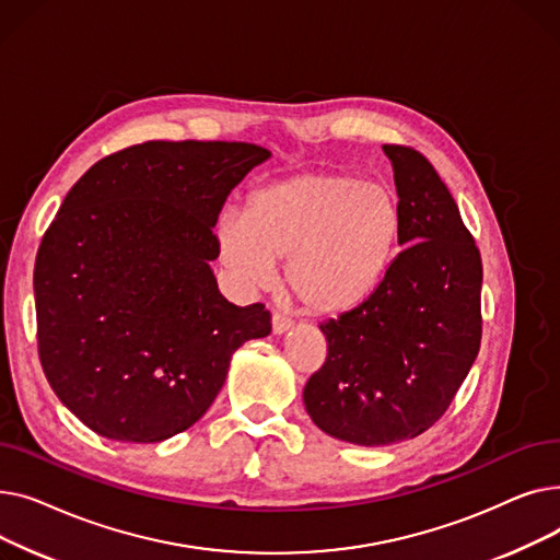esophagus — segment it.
<instances>
[{
  "instance_id": "esophagus-1",
  "label": "esophagus",
  "mask_w": 560,
  "mask_h": 560,
  "mask_svg": "<svg viewBox=\"0 0 560 560\" xmlns=\"http://www.w3.org/2000/svg\"><path fill=\"white\" fill-rule=\"evenodd\" d=\"M290 327H292V319H290L288 313H283V311H275V313H272V331H275V334H283V331H288Z\"/></svg>"
}]
</instances>
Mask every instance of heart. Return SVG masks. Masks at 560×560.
<instances>
[{"mask_svg":"<svg viewBox=\"0 0 560 560\" xmlns=\"http://www.w3.org/2000/svg\"><path fill=\"white\" fill-rule=\"evenodd\" d=\"M399 238L397 197L354 174L304 172L256 188L245 215L220 220V254L229 272L262 285L285 262L298 302L319 315L365 304L386 279Z\"/></svg>","mask_w":560,"mask_h":560,"instance_id":"1","label":"heart"}]
</instances>
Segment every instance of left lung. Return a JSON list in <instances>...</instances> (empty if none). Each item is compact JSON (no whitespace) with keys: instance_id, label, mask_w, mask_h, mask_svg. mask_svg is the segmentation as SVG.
Masks as SVG:
<instances>
[{"instance_id":"1","label":"left lung","mask_w":560,"mask_h":560,"mask_svg":"<svg viewBox=\"0 0 560 560\" xmlns=\"http://www.w3.org/2000/svg\"><path fill=\"white\" fill-rule=\"evenodd\" d=\"M384 152L395 170L401 252L365 304L322 322L327 361L304 388L313 422L363 447L416 438L443 418L483 327L481 254L450 188L413 147Z\"/></svg>"}]
</instances>
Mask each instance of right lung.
Segmentation results:
<instances>
[{
    "instance_id": "obj_1",
    "label": "right lung",
    "mask_w": 560,
    "mask_h": 560,
    "mask_svg": "<svg viewBox=\"0 0 560 560\" xmlns=\"http://www.w3.org/2000/svg\"><path fill=\"white\" fill-rule=\"evenodd\" d=\"M270 156L226 140H147L72 186L36 254L38 357L95 433L159 443L218 397L233 351L272 331L260 302H226L211 272L229 192Z\"/></svg>"
}]
</instances>
